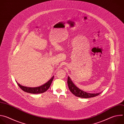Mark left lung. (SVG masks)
Returning a JSON list of instances; mask_svg holds the SVG:
<instances>
[{"mask_svg":"<svg viewBox=\"0 0 124 124\" xmlns=\"http://www.w3.org/2000/svg\"><path fill=\"white\" fill-rule=\"evenodd\" d=\"M68 87L70 91L74 95L77 97L82 98H89L96 97L99 95H100L101 93H89L86 92H84L83 90H80L78 88L73 82L72 80L70 79V78L68 77V81H67Z\"/></svg>","mask_w":124,"mask_h":124,"instance_id":"obj_1","label":"left lung"}]
</instances>
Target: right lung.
<instances>
[{
	"label": "right lung",
	"instance_id": "add662e5",
	"mask_svg": "<svg viewBox=\"0 0 124 124\" xmlns=\"http://www.w3.org/2000/svg\"><path fill=\"white\" fill-rule=\"evenodd\" d=\"M54 76H53L52 78H51V79L46 83L45 84L42 86L37 87H28L21 85L17 82L16 83L17 85H18L20 87V88H21V89L25 92L31 94H40L46 92L48 89L51 84L53 79H54Z\"/></svg>",
	"mask_w": 124,
	"mask_h": 124
}]
</instances>
